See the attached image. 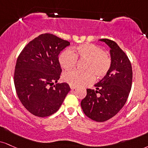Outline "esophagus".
<instances>
[{
    "label": "esophagus",
    "instance_id": "obj_1",
    "mask_svg": "<svg viewBox=\"0 0 148 148\" xmlns=\"http://www.w3.org/2000/svg\"><path fill=\"white\" fill-rule=\"evenodd\" d=\"M70 88H71V90H74V89H76V88L75 86H72V85H70Z\"/></svg>",
    "mask_w": 148,
    "mask_h": 148
}]
</instances>
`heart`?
<instances>
[{"instance_id": "heart-1", "label": "heart", "mask_w": 148, "mask_h": 148, "mask_svg": "<svg viewBox=\"0 0 148 148\" xmlns=\"http://www.w3.org/2000/svg\"><path fill=\"white\" fill-rule=\"evenodd\" d=\"M77 59L85 60L83 71H68L63 74V80L72 86H80L92 81L93 76L96 79L104 77L109 72L112 65L110 54L102 50L99 45L85 43L74 47L72 50L65 49L58 57L60 66L69 69L75 66Z\"/></svg>"}]
</instances>
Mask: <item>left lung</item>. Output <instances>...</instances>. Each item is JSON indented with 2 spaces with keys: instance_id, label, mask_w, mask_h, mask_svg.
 Here are the masks:
<instances>
[{
  "instance_id": "1",
  "label": "left lung",
  "mask_w": 148,
  "mask_h": 148,
  "mask_svg": "<svg viewBox=\"0 0 148 148\" xmlns=\"http://www.w3.org/2000/svg\"><path fill=\"white\" fill-rule=\"evenodd\" d=\"M99 40L110 48L111 68L94 85L96 90L87 89V95L81 106L87 116L103 122L112 118L125 104L132 88V69L127 55L114 41L107 38Z\"/></svg>"
}]
</instances>
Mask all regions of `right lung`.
Returning <instances> with one entry per match:
<instances>
[{"label": "right lung", "instance_id": "obj_1", "mask_svg": "<svg viewBox=\"0 0 148 148\" xmlns=\"http://www.w3.org/2000/svg\"><path fill=\"white\" fill-rule=\"evenodd\" d=\"M69 45L51 34H42L30 41L18 57L16 91L23 106L34 116L46 117L56 112L70 90L66 83L51 87L62 72L58 54Z\"/></svg>", "mask_w": 148, "mask_h": 148}]
</instances>
